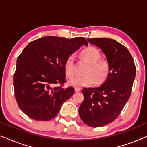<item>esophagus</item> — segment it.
I'll return each instance as SVG.
<instances>
[{"label": "esophagus", "instance_id": "34e87169", "mask_svg": "<svg viewBox=\"0 0 147 147\" xmlns=\"http://www.w3.org/2000/svg\"><path fill=\"white\" fill-rule=\"evenodd\" d=\"M74 90H75V92H80V91H81V88H79V87H75V88H74Z\"/></svg>", "mask_w": 147, "mask_h": 147}]
</instances>
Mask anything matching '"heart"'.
Segmentation results:
<instances>
[{
  "mask_svg": "<svg viewBox=\"0 0 147 147\" xmlns=\"http://www.w3.org/2000/svg\"><path fill=\"white\" fill-rule=\"evenodd\" d=\"M84 61L89 63L85 72L86 76L74 78L69 82L70 85L76 87L90 86L94 84H101L107 80L110 73V65L107 60L101 58L99 50L94 47H88L81 53ZM64 71L68 78L75 76V55L71 54L65 60Z\"/></svg>",
  "mask_w": 147,
  "mask_h": 147,
  "instance_id": "1",
  "label": "heart"
}]
</instances>
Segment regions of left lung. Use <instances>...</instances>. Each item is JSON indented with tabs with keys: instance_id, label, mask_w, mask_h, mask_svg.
Segmentation results:
<instances>
[{
	"instance_id": "left-lung-1",
	"label": "left lung",
	"mask_w": 147,
	"mask_h": 147,
	"mask_svg": "<svg viewBox=\"0 0 147 147\" xmlns=\"http://www.w3.org/2000/svg\"><path fill=\"white\" fill-rule=\"evenodd\" d=\"M87 40L105 54L110 65V73L100 87L82 90L84 99L79 108V114L88 126L102 127L120 115L129 99L136 67L127 48L115 40L108 38Z\"/></svg>"
}]
</instances>
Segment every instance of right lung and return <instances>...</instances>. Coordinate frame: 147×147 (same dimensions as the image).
<instances>
[{"label": "right lung", "mask_w": 147, "mask_h": 147, "mask_svg": "<svg viewBox=\"0 0 147 147\" xmlns=\"http://www.w3.org/2000/svg\"><path fill=\"white\" fill-rule=\"evenodd\" d=\"M82 45H88L84 37L47 36L26 46L17 58L13 80L16 101L26 115L41 121L53 119L74 95V88H63L64 64Z\"/></svg>", "instance_id": "add662e5"}]
</instances>
